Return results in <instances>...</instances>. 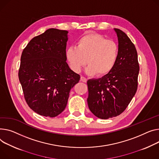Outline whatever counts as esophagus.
I'll use <instances>...</instances> for the list:
<instances>
[{
	"mask_svg": "<svg viewBox=\"0 0 159 159\" xmlns=\"http://www.w3.org/2000/svg\"><path fill=\"white\" fill-rule=\"evenodd\" d=\"M80 81H82L83 82H87V79L85 78L84 77H83V76H81L80 77Z\"/></svg>",
	"mask_w": 159,
	"mask_h": 159,
	"instance_id": "1",
	"label": "esophagus"
}]
</instances>
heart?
<instances>
[{
    "mask_svg": "<svg viewBox=\"0 0 159 159\" xmlns=\"http://www.w3.org/2000/svg\"><path fill=\"white\" fill-rule=\"evenodd\" d=\"M118 52V45L115 41L106 39L98 34L90 33L79 38L76 47H69L66 56L70 67L75 72L79 73L88 63V74L93 75L97 73V75L102 77L107 75L114 68Z\"/></svg>",
    "mask_w": 159,
    "mask_h": 159,
    "instance_id": "obj_1",
    "label": "heart"
}]
</instances>
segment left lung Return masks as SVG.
I'll return each instance as SVG.
<instances>
[{
	"label": "left lung",
	"instance_id": "1",
	"mask_svg": "<svg viewBox=\"0 0 159 159\" xmlns=\"http://www.w3.org/2000/svg\"><path fill=\"white\" fill-rule=\"evenodd\" d=\"M118 39V57L112 70L88 80L89 110L100 119L116 117L127 107L137 91L139 65L135 45L124 32L114 29Z\"/></svg>",
	"mask_w": 159,
	"mask_h": 159
}]
</instances>
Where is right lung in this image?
Here are the masks:
<instances>
[{
  "label": "right lung",
  "mask_w": 159,
  "mask_h": 159,
  "mask_svg": "<svg viewBox=\"0 0 159 159\" xmlns=\"http://www.w3.org/2000/svg\"><path fill=\"white\" fill-rule=\"evenodd\" d=\"M67 30L49 29L32 39L21 56L18 78L29 107L45 117L65 110L70 89L80 80L66 62Z\"/></svg>",
  "instance_id": "right-lung-1"
}]
</instances>
